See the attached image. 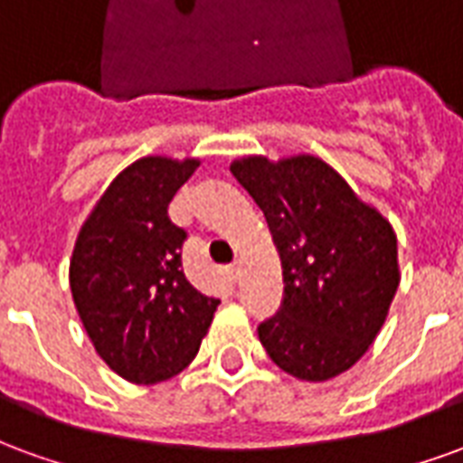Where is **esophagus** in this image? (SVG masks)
Instances as JSON below:
<instances>
[{
	"label": "esophagus",
	"mask_w": 463,
	"mask_h": 463,
	"mask_svg": "<svg viewBox=\"0 0 463 463\" xmlns=\"http://www.w3.org/2000/svg\"><path fill=\"white\" fill-rule=\"evenodd\" d=\"M225 272H228V278H231V280H238V278H241V265H238V262H232V265L225 268Z\"/></svg>",
	"instance_id": "esophagus-1"
}]
</instances>
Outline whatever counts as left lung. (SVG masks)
<instances>
[{"label":"left lung","instance_id":"left-lung-1","mask_svg":"<svg viewBox=\"0 0 463 463\" xmlns=\"http://www.w3.org/2000/svg\"><path fill=\"white\" fill-rule=\"evenodd\" d=\"M231 173L268 221L282 262L280 312L258 337L292 377L325 382L357 364L399 288L389 221L317 156H245Z\"/></svg>","mask_w":463,"mask_h":463}]
</instances>
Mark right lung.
Instances as JSON below:
<instances>
[{"label": "right lung", "instance_id": "add662e5", "mask_svg": "<svg viewBox=\"0 0 463 463\" xmlns=\"http://www.w3.org/2000/svg\"><path fill=\"white\" fill-rule=\"evenodd\" d=\"M198 163L138 158L111 181L76 238L69 265L76 312L99 357L133 384L188 367L221 305L185 280V231L168 218V203Z\"/></svg>", "mask_w": 463, "mask_h": 463}]
</instances>
